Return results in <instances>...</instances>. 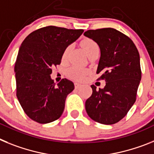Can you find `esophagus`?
<instances>
[{
	"label": "esophagus",
	"mask_w": 154,
	"mask_h": 154,
	"mask_svg": "<svg viewBox=\"0 0 154 154\" xmlns=\"http://www.w3.org/2000/svg\"><path fill=\"white\" fill-rule=\"evenodd\" d=\"M74 85H75V88H76V89H77V88H81V87L82 86V85H81V84H79V83H77V82H76L75 84H74Z\"/></svg>",
	"instance_id": "obj_1"
}]
</instances>
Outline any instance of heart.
Listing matches in <instances>:
<instances>
[{
  "label": "heart",
  "mask_w": 154,
  "mask_h": 154,
  "mask_svg": "<svg viewBox=\"0 0 154 154\" xmlns=\"http://www.w3.org/2000/svg\"><path fill=\"white\" fill-rule=\"evenodd\" d=\"M83 48L85 49V51L88 55L90 53H93L95 51H99V45H97L94 41L92 39H89V38H86V39L83 40L81 42ZM69 49H70V46H68L65 51H64L63 54V59H65L66 57V55L69 53ZM67 75L69 76L70 78H73L74 80H83L85 78V76L88 73V70L87 69H84V68L78 67V66H72V67L69 68L66 71Z\"/></svg>",
  "instance_id": "obj_1"
}]
</instances>
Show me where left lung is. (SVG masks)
I'll return each mask as SVG.
<instances>
[{
	"mask_svg": "<svg viewBox=\"0 0 154 154\" xmlns=\"http://www.w3.org/2000/svg\"><path fill=\"white\" fill-rule=\"evenodd\" d=\"M84 35L99 45L96 73H102L100 79L106 82L104 88L91 86L86 112L94 121L112 125L123 119L136 101L141 81L140 54L133 41L115 29L88 30Z\"/></svg>",
	"mask_w": 154,
	"mask_h": 154,
	"instance_id": "obj_1",
	"label": "left lung"
}]
</instances>
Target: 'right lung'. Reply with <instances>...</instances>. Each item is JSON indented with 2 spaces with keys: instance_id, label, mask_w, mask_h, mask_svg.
<instances>
[{
  "instance_id": "right-lung-1",
  "label": "right lung",
  "mask_w": 154,
  "mask_h": 154,
  "mask_svg": "<svg viewBox=\"0 0 154 154\" xmlns=\"http://www.w3.org/2000/svg\"><path fill=\"white\" fill-rule=\"evenodd\" d=\"M83 32V29L47 26L32 32L21 43L14 66L16 94L33 121L49 123L62 116L74 85L64 78L56 85L50 77L52 68L60 64L65 49Z\"/></svg>"
}]
</instances>
